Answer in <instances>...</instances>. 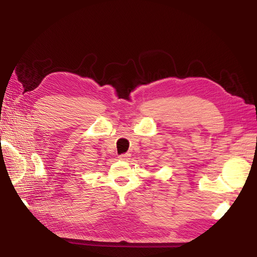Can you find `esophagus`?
<instances>
[{
	"instance_id": "1",
	"label": "esophagus",
	"mask_w": 257,
	"mask_h": 257,
	"mask_svg": "<svg viewBox=\"0 0 257 257\" xmlns=\"http://www.w3.org/2000/svg\"><path fill=\"white\" fill-rule=\"evenodd\" d=\"M130 157H131V154H129V153H124V154L118 155L119 160H128V159H130Z\"/></svg>"
}]
</instances>
